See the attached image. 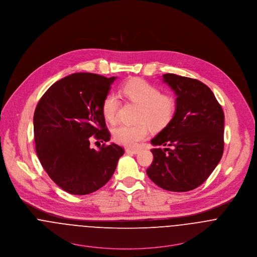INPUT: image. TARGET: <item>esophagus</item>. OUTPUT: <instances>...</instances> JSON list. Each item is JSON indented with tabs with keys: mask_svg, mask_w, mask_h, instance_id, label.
Returning a JSON list of instances; mask_svg holds the SVG:
<instances>
[{
	"mask_svg": "<svg viewBox=\"0 0 257 257\" xmlns=\"http://www.w3.org/2000/svg\"><path fill=\"white\" fill-rule=\"evenodd\" d=\"M126 152L128 154H137L139 152V150H134V149H127Z\"/></svg>",
	"mask_w": 257,
	"mask_h": 257,
	"instance_id": "34e87169",
	"label": "esophagus"
}]
</instances>
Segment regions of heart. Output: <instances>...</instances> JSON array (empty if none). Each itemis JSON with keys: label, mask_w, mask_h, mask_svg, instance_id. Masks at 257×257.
Instances as JSON below:
<instances>
[{"label": "heart", "mask_w": 257, "mask_h": 257, "mask_svg": "<svg viewBox=\"0 0 257 257\" xmlns=\"http://www.w3.org/2000/svg\"><path fill=\"white\" fill-rule=\"evenodd\" d=\"M124 96L140 106L136 124H121L112 131L114 141L128 148L137 147L150 133V125L154 129L162 128L172 118L175 109V99L151 82L135 78L128 81L122 88ZM120 107V99L115 93H108L102 105L103 114L106 121L114 123Z\"/></svg>", "instance_id": "heart-1"}]
</instances>
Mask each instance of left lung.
<instances>
[{"label": "left lung", "mask_w": 257, "mask_h": 257, "mask_svg": "<svg viewBox=\"0 0 257 257\" xmlns=\"http://www.w3.org/2000/svg\"><path fill=\"white\" fill-rule=\"evenodd\" d=\"M163 81L177 96L176 110L151 140L158 148L151 150L153 162L147 174L165 190L185 192L206 181L222 157L224 113L212 91L200 80L166 74Z\"/></svg>", "instance_id": "left-lung-1"}]
</instances>
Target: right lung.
Returning <instances> with one entry per match:
<instances>
[{
	"instance_id": "1",
	"label": "right lung",
	"mask_w": 257,
	"mask_h": 257,
	"mask_svg": "<svg viewBox=\"0 0 257 257\" xmlns=\"http://www.w3.org/2000/svg\"><path fill=\"white\" fill-rule=\"evenodd\" d=\"M115 76L76 73L53 83L34 113V135L40 162L63 190L86 195L112 177L124 150L115 144L96 151L90 137L108 142L102 105Z\"/></svg>"
}]
</instances>
